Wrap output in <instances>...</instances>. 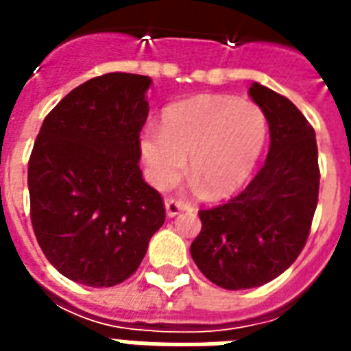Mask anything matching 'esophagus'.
<instances>
[{
	"instance_id": "obj_1",
	"label": "esophagus",
	"mask_w": 351,
	"mask_h": 351,
	"mask_svg": "<svg viewBox=\"0 0 351 351\" xmlns=\"http://www.w3.org/2000/svg\"><path fill=\"white\" fill-rule=\"evenodd\" d=\"M186 209H189V204L182 202V200H176V198H167L165 200V213H167V217H176V215L186 211Z\"/></svg>"
}]
</instances>
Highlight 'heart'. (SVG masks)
<instances>
[{
  "instance_id": "obj_1",
  "label": "heart",
  "mask_w": 351,
  "mask_h": 351,
  "mask_svg": "<svg viewBox=\"0 0 351 351\" xmlns=\"http://www.w3.org/2000/svg\"><path fill=\"white\" fill-rule=\"evenodd\" d=\"M264 112L253 101L202 95L169 107L162 131L140 136L149 180L164 189L189 171L209 197H228L251 175L266 142Z\"/></svg>"
}]
</instances>
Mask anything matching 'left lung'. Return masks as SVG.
Segmentation results:
<instances>
[{
  "instance_id": "left-lung-1",
  "label": "left lung",
  "mask_w": 351,
  "mask_h": 351,
  "mask_svg": "<svg viewBox=\"0 0 351 351\" xmlns=\"http://www.w3.org/2000/svg\"><path fill=\"white\" fill-rule=\"evenodd\" d=\"M250 96L269 123V153L245 189L200 209L202 230L191 256L204 277L224 289H250L288 269L304 247L319 200L315 131L286 98L261 84Z\"/></svg>"
}]
</instances>
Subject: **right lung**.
<instances>
[{
    "instance_id": "right-lung-1",
    "label": "right lung",
    "mask_w": 351,
    "mask_h": 351,
    "mask_svg": "<svg viewBox=\"0 0 351 351\" xmlns=\"http://www.w3.org/2000/svg\"><path fill=\"white\" fill-rule=\"evenodd\" d=\"M149 85L140 74L96 76L47 114L36 138L30 222L47 261L74 282H123L164 224L162 195L140 169Z\"/></svg>"
}]
</instances>
